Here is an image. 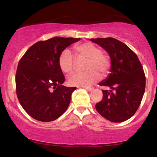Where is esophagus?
Wrapping results in <instances>:
<instances>
[{
    "instance_id": "1",
    "label": "esophagus",
    "mask_w": 157,
    "mask_h": 157,
    "mask_svg": "<svg viewBox=\"0 0 157 157\" xmlns=\"http://www.w3.org/2000/svg\"><path fill=\"white\" fill-rule=\"evenodd\" d=\"M86 90H87V91H91L92 90L94 89V87L93 86H87V87H84Z\"/></svg>"
}]
</instances>
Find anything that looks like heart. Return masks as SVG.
Wrapping results in <instances>:
<instances>
[{"mask_svg": "<svg viewBox=\"0 0 157 157\" xmlns=\"http://www.w3.org/2000/svg\"><path fill=\"white\" fill-rule=\"evenodd\" d=\"M75 51L77 58L87 59L85 66L86 71L71 75L68 79L70 85L79 86H89L99 79L98 73L105 75L109 71L110 60L95 45L91 43H85L75 47ZM59 63L62 71L67 74H71L74 71L75 64L74 55L68 49L63 51L59 56Z\"/></svg>", "mask_w": 157, "mask_h": 157, "instance_id": "1", "label": "heart"}]
</instances>
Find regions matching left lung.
Returning <instances> with one entry per match:
<instances>
[{
	"mask_svg": "<svg viewBox=\"0 0 157 157\" xmlns=\"http://www.w3.org/2000/svg\"><path fill=\"white\" fill-rule=\"evenodd\" d=\"M90 40L104 48L111 58L110 74L99 83L111 90H102L103 98L96 104V111L111 122L126 121L136 113L144 94L143 66L136 53L116 38Z\"/></svg>",
	"mask_w": 157,
	"mask_h": 157,
	"instance_id": "8db88e82",
	"label": "left lung"
}]
</instances>
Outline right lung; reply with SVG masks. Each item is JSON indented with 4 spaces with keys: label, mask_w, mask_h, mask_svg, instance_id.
I'll list each match as a JSON object with an SVG mask.
<instances>
[{
    "label": "right lung",
    "mask_w": 157,
    "mask_h": 157,
    "mask_svg": "<svg viewBox=\"0 0 157 157\" xmlns=\"http://www.w3.org/2000/svg\"><path fill=\"white\" fill-rule=\"evenodd\" d=\"M79 40L54 37L40 40L30 47L19 61L16 74L17 96L33 119L52 121L67 109L76 88L62 85L65 77L59 59L64 49Z\"/></svg>",
    "instance_id": "right-lung-1"
}]
</instances>
